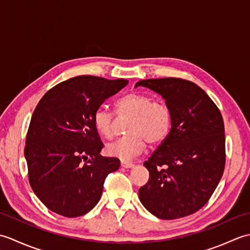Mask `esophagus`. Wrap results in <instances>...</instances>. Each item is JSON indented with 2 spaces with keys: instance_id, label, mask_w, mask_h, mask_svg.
I'll return each mask as SVG.
<instances>
[{
  "instance_id": "34e87169",
  "label": "esophagus",
  "mask_w": 250,
  "mask_h": 250,
  "mask_svg": "<svg viewBox=\"0 0 250 250\" xmlns=\"http://www.w3.org/2000/svg\"><path fill=\"white\" fill-rule=\"evenodd\" d=\"M121 167H125V168H131L134 167V164L132 162L129 161H125V160H121Z\"/></svg>"
}]
</instances>
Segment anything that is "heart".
Masks as SVG:
<instances>
[{
  "label": "heart",
  "instance_id": "obj_1",
  "mask_svg": "<svg viewBox=\"0 0 250 250\" xmlns=\"http://www.w3.org/2000/svg\"><path fill=\"white\" fill-rule=\"evenodd\" d=\"M119 116H130L126 125L128 134L106 146L109 156L130 160L145 149L146 141L151 145L160 144L167 139L172 126V113L164 103L155 102L149 95L131 92L116 102ZM93 125L106 139L114 134V114L100 106L93 113Z\"/></svg>",
  "mask_w": 250,
  "mask_h": 250
}]
</instances>
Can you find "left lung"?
<instances>
[{"label": "left lung", "instance_id": "8db88e82", "mask_svg": "<svg viewBox=\"0 0 250 250\" xmlns=\"http://www.w3.org/2000/svg\"><path fill=\"white\" fill-rule=\"evenodd\" d=\"M172 113L167 137L144 166L149 179L139 190L145 208L160 219H177L202 208L218 186L226 164L220 110L203 89L182 78L145 79Z\"/></svg>", "mask_w": 250, "mask_h": 250}]
</instances>
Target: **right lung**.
Listing matches in <instances>:
<instances>
[{
    "instance_id": "obj_1",
    "label": "right lung",
    "mask_w": 250,
    "mask_h": 250,
    "mask_svg": "<svg viewBox=\"0 0 250 250\" xmlns=\"http://www.w3.org/2000/svg\"><path fill=\"white\" fill-rule=\"evenodd\" d=\"M126 79L83 75L47 91L32 115L24 157L29 182L43 204L64 217H79L98 204L105 178L120 167L103 148L93 113L128 84Z\"/></svg>"
}]
</instances>
